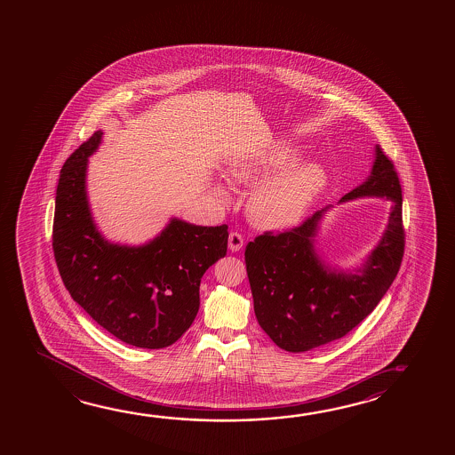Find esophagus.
I'll list each match as a JSON object with an SVG mask.
<instances>
[{
    "label": "esophagus",
    "mask_w": 455,
    "mask_h": 455,
    "mask_svg": "<svg viewBox=\"0 0 455 455\" xmlns=\"http://www.w3.org/2000/svg\"><path fill=\"white\" fill-rule=\"evenodd\" d=\"M244 246V238L243 235L238 231H231L230 236H228V247H230L231 252H238Z\"/></svg>",
    "instance_id": "34e87169"
}]
</instances>
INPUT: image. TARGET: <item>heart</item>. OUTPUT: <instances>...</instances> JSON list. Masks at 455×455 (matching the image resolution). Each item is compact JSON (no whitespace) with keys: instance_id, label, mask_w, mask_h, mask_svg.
<instances>
[{"instance_id":"b5f03b06","label":"heart","mask_w":455,"mask_h":455,"mask_svg":"<svg viewBox=\"0 0 455 455\" xmlns=\"http://www.w3.org/2000/svg\"><path fill=\"white\" fill-rule=\"evenodd\" d=\"M295 152L287 146H275L257 156L239 158L231 164L230 176L238 182H255L291 164ZM327 187L322 164L303 162L291 164L267 184L259 187L249 200V216L265 228L297 224Z\"/></svg>"}]
</instances>
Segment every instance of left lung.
<instances>
[{
  "instance_id": "left-lung-1",
  "label": "left lung",
  "mask_w": 455,
  "mask_h": 455,
  "mask_svg": "<svg viewBox=\"0 0 455 455\" xmlns=\"http://www.w3.org/2000/svg\"><path fill=\"white\" fill-rule=\"evenodd\" d=\"M386 196L392 202L387 230L358 273L322 265L314 236L323 211L289 230L265 231L246 246L253 311L275 346L305 352L347 335L372 313L394 283L404 253L403 196L394 162L379 146L371 176L341 202Z\"/></svg>"
}]
</instances>
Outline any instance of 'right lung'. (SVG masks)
<instances>
[{"instance_id":"add662e5","label":"right lung","mask_w":455,"mask_h":455,"mask_svg":"<svg viewBox=\"0 0 455 455\" xmlns=\"http://www.w3.org/2000/svg\"><path fill=\"white\" fill-rule=\"evenodd\" d=\"M101 134H92L61 168L53 257L67 291L100 327L136 347H168L195 321L203 275L225 257L228 227L172 219L146 246L105 241L93 225L85 195L87 156L97 150Z\"/></svg>"}]
</instances>
